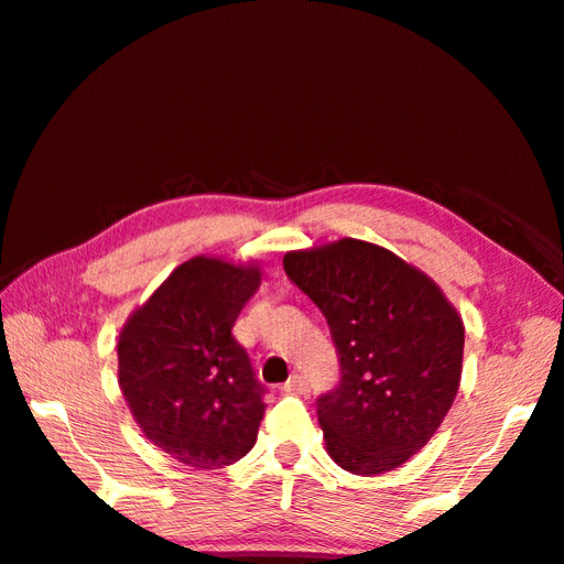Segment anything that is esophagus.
<instances>
[{
  "label": "esophagus",
  "mask_w": 564,
  "mask_h": 564,
  "mask_svg": "<svg viewBox=\"0 0 564 564\" xmlns=\"http://www.w3.org/2000/svg\"><path fill=\"white\" fill-rule=\"evenodd\" d=\"M282 390L286 392V395H306V392H310V382H306L304 376H292L284 382Z\"/></svg>",
  "instance_id": "obj_1"
}]
</instances>
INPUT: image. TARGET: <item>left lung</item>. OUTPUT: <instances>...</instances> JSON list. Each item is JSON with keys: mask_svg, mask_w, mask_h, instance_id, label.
<instances>
[{"mask_svg": "<svg viewBox=\"0 0 564 564\" xmlns=\"http://www.w3.org/2000/svg\"><path fill=\"white\" fill-rule=\"evenodd\" d=\"M284 272L326 316L341 366L316 400L328 456L350 474L398 469L459 390L462 316L427 274L366 240L286 252Z\"/></svg>", "mask_w": 564, "mask_h": 564, "instance_id": "left-lung-1", "label": "left lung"}]
</instances>
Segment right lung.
<instances>
[{
	"label": "right lung",
	"instance_id": "obj_1",
	"mask_svg": "<svg viewBox=\"0 0 564 564\" xmlns=\"http://www.w3.org/2000/svg\"><path fill=\"white\" fill-rule=\"evenodd\" d=\"M258 264L191 258L132 312L117 341L120 388L154 447L196 469L246 456L264 386L232 326L260 286Z\"/></svg>",
	"mask_w": 564,
	"mask_h": 564
}]
</instances>
